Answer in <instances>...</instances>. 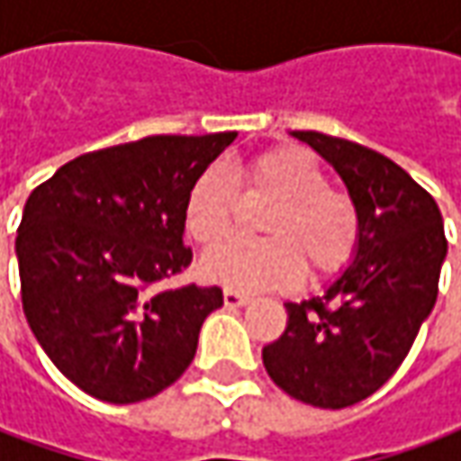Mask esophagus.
I'll list each match as a JSON object with an SVG mask.
<instances>
[{
	"mask_svg": "<svg viewBox=\"0 0 461 461\" xmlns=\"http://www.w3.org/2000/svg\"><path fill=\"white\" fill-rule=\"evenodd\" d=\"M222 300H225L228 308H239V305H246V303L251 300V294L239 293V290H225V293H222Z\"/></svg>",
	"mask_w": 461,
	"mask_h": 461,
	"instance_id": "1",
	"label": "esophagus"
}]
</instances>
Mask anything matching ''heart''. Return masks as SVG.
<instances>
[{
	"mask_svg": "<svg viewBox=\"0 0 461 461\" xmlns=\"http://www.w3.org/2000/svg\"><path fill=\"white\" fill-rule=\"evenodd\" d=\"M251 203H275L261 230L269 239H233L212 249L200 269L210 282L230 290H287L305 269L323 282L354 261L362 240V215L354 197L328 185L326 168L308 151L276 146L249 158L239 174ZM236 182L222 168H207L189 186L186 233L203 246L228 239L239 222Z\"/></svg>",
	"mask_w": 461,
	"mask_h": 461,
	"instance_id": "1",
	"label": "heart"
}]
</instances>
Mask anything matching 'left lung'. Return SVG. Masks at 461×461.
Returning <instances> with one entry per match:
<instances>
[{
    "label": "left lung",
    "mask_w": 461,
    "mask_h": 461,
    "mask_svg": "<svg viewBox=\"0 0 461 461\" xmlns=\"http://www.w3.org/2000/svg\"><path fill=\"white\" fill-rule=\"evenodd\" d=\"M294 135L341 174L362 240L326 293L285 303L287 328L261 359L287 395L339 411L375 395L408 357L436 305L447 236L434 197L393 158L336 135Z\"/></svg>",
    "instance_id": "8db88e82"
}]
</instances>
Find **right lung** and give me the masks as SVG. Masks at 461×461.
<instances>
[{
	"mask_svg": "<svg viewBox=\"0 0 461 461\" xmlns=\"http://www.w3.org/2000/svg\"><path fill=\"white\" fill-rule=\"evenodd\" d=\"M236 133L149 135L77 156L25 203L14 251L23 310L86 395L153 398L194 359L221 287H161L192 264L185 203Z\"/></svg>",
	"mask_w": 461,
	"mask_h": 461,
	"instance_id": "add662e5",
	"label": "right lung"
}]
</instances>
